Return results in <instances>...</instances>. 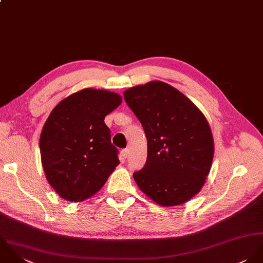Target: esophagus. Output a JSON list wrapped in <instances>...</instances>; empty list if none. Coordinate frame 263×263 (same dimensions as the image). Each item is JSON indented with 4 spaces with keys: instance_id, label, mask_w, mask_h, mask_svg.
Returning <instances> with one entry per match:
<instances>
[{
    "instance_id": "34e87169",
    "label": "esophagus",
    "mask_w": 263,
    "mask_h": 263,
    "mask_svg": "<svg viewBox=\"0 0 263 263\" xmlns=\"http://www.w3.org/2000/svg\"><path fill=\"white\" fill-rule=\"evenodd\" d=\"M121 154H122L123 158H128V156H129V149H128V148H126V149H123V151L121 152Z\"/></svg>"
}]
</instances>
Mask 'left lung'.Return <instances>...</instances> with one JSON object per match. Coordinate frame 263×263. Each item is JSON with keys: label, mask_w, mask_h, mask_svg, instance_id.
Masks as SVG:
<instances>
[{"label": "left lung", "mask_w": 263, "mask_h": 263, "mask_svg": "<svg viewBox=\"0 0 263 263\" xmlns=\"http://www.w3.org/2000/svg\"><path fill=\"white\" fill-rule=\"evenodd\" d=\"M147 139V160L133 174L139 189L163 208L189 201L210 174L213 137L203 112L181 91L151 81L124 92Z\"/></svg>", "instance_id": "obj_1"}]
</instances>
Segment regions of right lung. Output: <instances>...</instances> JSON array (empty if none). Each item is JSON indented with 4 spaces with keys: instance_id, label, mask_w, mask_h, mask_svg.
<instances>
[{
    "instance_id": "obj_1",
    "label": "right lung",
    "mask_w": 263,
    "mask_h": 263,
    "mask_svg": "<svg viewBox=\"0 0 263 263\" xmlns=\"http://www.w3.org/2000/svg\"><path fill=\"white\" fill-rule=\"evenodd\" d=\"M121 103L116 92L85 88L51 111L40 137L41 158L49 184L63 199L93 196L120 163L105 118Z\"/></svg>"
}]
</instances>
